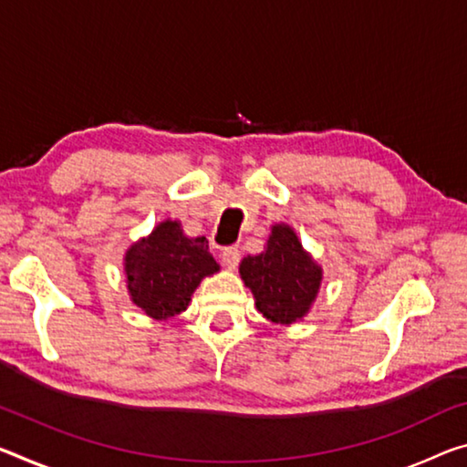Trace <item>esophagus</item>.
I'll list each match as a JSON object with an SVG mask.
<instances>
[{"label": "esophagus", "mask_w": 467, "mask_h": 467, "mask_svg": "<svg viewBox=\"0 0 467 467\" xmlns=\"http://www.w3.org/2000/svg\"><path fill=\"white\" fill-rule=\"evenodd\" d=\"M239 262H241L239 247H226L222 251V264H224L228 270H234L236 265H239Z\"/></svg>", "instance_id": "esophagus-1"}]
</instances>
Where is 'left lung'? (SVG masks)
<instances>
[{
	"mask_svg": "<svg viewBox=\"0 0 467 467\" xmlns=\"http://www.w3.org/2000/svg\"><path fill=\"white\" fill-rule=\"evenodd\" d=\"M239 272L254 293L257 309L274 324L301 320L322 285V268L288 224H274L265 249L243 257Z\"/></svg>",
	"mask_w": 467,
	"mask_h": 467,
	"instance_id": "1",
	"label": "left lung"
}]
</instances>
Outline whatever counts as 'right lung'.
Segmentation results:
<instances>
[{
    "mask_svg": "<svg viewBox=\"0 0 467 467\" xmlns=\"http://www.w3.org/2000/svg\"><path fill=\"white\" fill-rule=\"evenodd\" d=\"M218 270L205 236L191 239L179 220L160 222L124 255L130 299L153 320L184 312L199 283Z\"/></svg>",
    "mask_w": 467,
    "mask_h": 467,
    "instance_id": "right-lung-1",
    "label": "right lung"
}]
</instances>
